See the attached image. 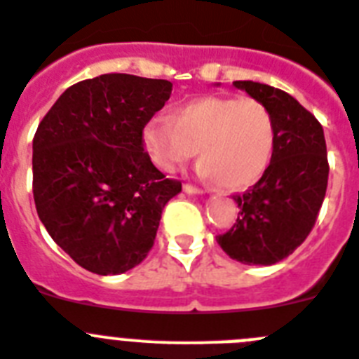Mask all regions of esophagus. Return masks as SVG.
Wrapping results in <instances>:
<instances>
[{
	"label": "esophagus",
	"instance_id": "esophagus-1",
	"mask_svg": "<svg viewBox=\"0 0 359 359\" xmlns=\"http://www.w3.org/2000/svg\"><path fill=\"white\" fill-rule=\"evenodd\" d=\"M184 191L189 193V195H202V193H204V189L195 188L193 184H184Z\"/></svg>",
	"mask_w": 359,
	"mask_h": 359
}]
</instances>
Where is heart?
<instances>
[{
	"instance_id": "heart-1",
	"label": "heart",
	"mask_w": 359,
	"mask_h": 359,
	"mask_svg": "<svg viewBox=\"0 0 359 359\" xmlns=\"http://www.w3.org/2000/svg\"><path fill=\"white\" fill-rule=\"evenodd\" d=\"M276 141L273 114L257 99L202 97L180 106L173 119L146 123L142 142L164 173L197 155L198 173L220 188L242 189L264 175Z\"/></svg>"
}]
</instances>
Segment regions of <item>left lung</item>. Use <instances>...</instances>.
<instances>
[{"label":"left lung","mask_w":359,"mask_h":359,"mask_svg":"<svg viewBox=\"0 0 359 359\" xmlns=\"http://www.w3.org/2000/svg\"><path fill=\"white\" fill-rule=\"evenodd\" d=\"M233 86L269 108L276 141L260 180L233 195L238 218L217 242L233 260L273 266L287 258L316 222L329 179L325 137L316 117L287 92L253 81H235Z\"/></svg>","instance_id":"8db88e82"}]
</instances>
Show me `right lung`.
<instances>
[{
	"mask_svg": "<svg viewBox=\"0 0 359 359\" xmlns=\"http://www.w3.org/2000/svg\"><path fill=\"white\" fill-rule=\"evenodd\" d=\"M171 83L104 74L65 90L37 126L32 191L39 220L95 274H121L154 248L164 205L182 184L144 151L142 130Z\"/></svg>",
	"mask_w": 359,
	"mask_h": 359,
	"instance_id": "add662e5",
	"label": "right lung"
}]
</instances>
